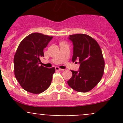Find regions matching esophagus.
Listing matches in <instances>:
<instances>
[{"label": "esophagus", "mask_w": 123, "mask_h": 123, "mask_svg": "<svg viewBox=\"0 0 123 123\" xmlns=\"http://www.w3.org/2000/svg\"><path fill=\"white\" fill-rule=\"evenodd\" d=\"M55 69L56 71H64V69H61V68H59V67H55Z\"/></svg>", "instance_id": "esophagus-1"}]
</instances>
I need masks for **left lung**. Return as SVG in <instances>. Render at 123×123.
Returning <instances> with one entry per match:
<instances>
[{
    "instance_id": "1",
    "label": "left lung",
    "mask_w": 123,
    "mask_h": 123,
    "mask_svg": "<svg viewBox=\"0 0 123 123\" xmlns=\"http://www.w3.org/2000/svg\"><path fill=\"white\" fill-rule=\"evenodd\" d=\"M68 39L73 44L72 61L79 60L80 67L77 71H71L73 75L67 83L75 91L87 92L98 85L104 74L101 49L95 39L86 34L69 35Z\"/></svg>"
}]
</instances>
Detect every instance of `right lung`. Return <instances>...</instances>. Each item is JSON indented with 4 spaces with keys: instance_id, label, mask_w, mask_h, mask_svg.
<instances>
[{
    "instance_id": "add662e5",
    "label": "right lung",
    "mask_w": 123,
    "mask_h": 123,
    "mask_svg": "<svg viewBox=\"0 0 123 123\" xmlns=\"http://www.w3.org/2000/svg\"><path fill=\"white\" fill-rule=\"evenodd\" d=\"M53 37L38 33L24 38L18 46L13 59L14 73L17 81L26 91L42 93L51 84L54 67L40 66V58L44 56L43 49Z\"/></svg>"
}]
</instances>
